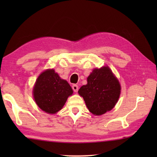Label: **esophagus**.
<instances>
[{
  "mask_svg": "<svg viewBox=\"0 0 157 157\" xmlns=\"http://www.w3.org/2000/svg\"><path fill=\"white\" fill-rule=\"evenodd\" d=\"M72 89L75 92H78V86L76 84H73L72 86Z\"/></svg>",
  "mask_w": 157,
  "mask_h": 157,
  "instance_id": "obj_1",
  "label": "esophagus"
}]
</instances>
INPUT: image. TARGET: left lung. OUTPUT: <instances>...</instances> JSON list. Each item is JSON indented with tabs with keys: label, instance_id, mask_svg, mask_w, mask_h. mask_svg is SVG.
I'll return each instance as SVG.
<instances>
[{
	"label": "left lung",
	"instance_id": "1",
	"mask_svg": "<svg viewBox=\"0 0 157 157\" xmlns=\"http://www.w3.org/2000/svg\"><path fill=\"white\" fill-rule=\"evenodd\" d=\"M87 82L78 93L90 112L99 116L112 109L120 96L121 86L110 68L107 66L95 68Z\"/></svg>",
	"mask_w": 157,
	"mask_h": 157
}]
</instances>
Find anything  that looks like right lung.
I'll return each mask as SVG.
<instances>
[{
  "instance_id": "right-lung-1",
  "label": "right lung",
  "mask_w": 157,
  "mask_h": 157,
  "mask_svg": "<svg viewBox=\"0 0 157 157\" xmlns=\"http://www.w3.org/2000/svg\"><path fill=\"white\" fill-rule=\"evenodd\" d=\"M73 90L67 81L62 79L53 69L42 73L37 78L33 89L37 105L48 113L61 110Z\"/></svg>"
}]
</instances>
